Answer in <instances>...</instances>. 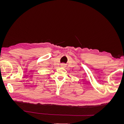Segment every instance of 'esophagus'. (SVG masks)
<instances>
[{
    "label": "esophagus",
    "instance_id": "34e87169",
    "mask_svg": "<svg viewBox=\"0 0 124 124\" xmlns=\"http://www.w3.org/2000/svg\"><path fill=\"white\" fill-rule=\"evenodd\" d=\"M61 66H62V67H65V65L62 64V65H61Z\"/></svg>",
    "mask_w": 124,
    "mask_h": 124
}]
</instances>
